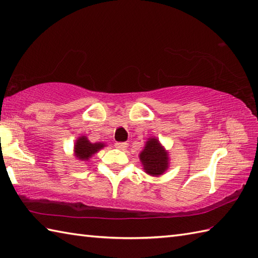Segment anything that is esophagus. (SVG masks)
<instances>
[{
	"label": "esophagus",
	"mask_w": 258,
	"mask_h": 258,
	"mask_svg": "<svg viewBox=\"0 0 258 258\" xmlns=\"http://www.w3.org/2000/svg\"><path fill=\"white\" fill-rule=\"evenodd\" d=\"M128 146V144L126 143V142H117V143H115V147L118 150H126V147Z\"/></svg>",
	"instance_id": "esophagus-1"
}]
</instances>
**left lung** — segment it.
I'll return each mask as SVG.
<instances>
[{
    "instance_id": "8db88e82",
    "label": "left lung",
    "mask_w": 258,
    "mask_h": 258,
    "mask_svg": "<svg viewBox=\"0 0 258 258\" xmlns=\"http://www.w3.org/2000/svg\"><path fill=\"white\" fill-rule=\"evenodd\" d=\"M140 160L145 172L153 176L163 174L168 167L167 152L164 151L156 139H150L146 142L144 150L140 154Z\"/></svg>"
}]
</instances>
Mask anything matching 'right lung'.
I'll return each instance as SVG.
<instances>
[{"mask_svg": "<svg viewBox=\"0 0 258 258\" xmlns=\"http://www.w3.org/2000/svg\"><path fill=\"white\" fill-rule=\"evenodd\" d=\"M104 147L103 143L92 144L85 136H82L75 143V154L81 161H87L95 153Z\"/></svg>", "mask_w": 258, "mask_h": 258, "instance_id": "obj_1", "label": "right lung"}]
</instances>
